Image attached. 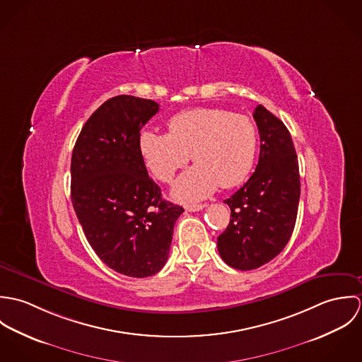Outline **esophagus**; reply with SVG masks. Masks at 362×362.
Here are the masks:
<instances>
[{
	"instance_id": "esophagus-1",
	"label": "esophagus",
	"mask_w": 362,
	"mask_h": 362,
	"mask_svg": "<svg viewBox=\"0 0 362 362\" xmlns=\"http://www.w3.org/2000/svg\"><path fill=\"white\" fill-rule=\"evenodd\" d=\"M206 205H187L185 209L188 210V211H199V210H202V209H205Z\"/></svg>"
}]
</instances>
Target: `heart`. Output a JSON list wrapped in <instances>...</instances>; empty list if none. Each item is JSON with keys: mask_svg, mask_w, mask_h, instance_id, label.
Wrapping results in <instances>:
<instances>
[{"mask_svg": "<svg viewBox=\"0 0 362 362\" xmlns=\"http://www.w3.org/2000/svg\"><path fill=\"white\" fill-rule=\"evenodd\" d=\"M138 146L149 171L163 182H170L191 156L197 164L178 178L173 195L195 202L218 185L233 188L248 177L257 153V131L247 115L198 107L171 117L168 134L144 129Z\"/></svg>", "mask_w": 362, "mask_h": 362, "instance_id": "obj_1", "label": "heart"}]
</instances>
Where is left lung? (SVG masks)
Here are the masks:
<instances>
[{
	"label": "left lung",
	"mask_w": 362,
	"mask_h": 362,
	"mask_svg": "<svg viewBox=\"0 0 362 362\" xmlns=\"http://www.w3.org/2000/svg\"><path fill=\"white\" fill-rule=\"evenodd\" d=\"M260 136L255 173L228 199L227 228L217 237L221 259L252 270L276 258L287 245L301 194L298 157L287 127L262 104L254 111Z\"/></svg>",
	"instance_id": "1"
}]
</instances>
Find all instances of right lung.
Here are the masks:
<instances>
[{
    "label": "right lung",
    "mask_w": 362,
    "mask_h": 362,
    "mask_svg": "<svg viewBox=\"0 0 362 362\" xmlns=\"http://www.w3.org/2000/svg\"><path fill=\"white\" fill-rule=\"evenodd\" d=\"M157 111L149 99H108L83 125L71 160V199L83 233L110 269L129 277L161 270L184 211L161 198L139 153L141 129Z\"/></svg>",
    "instance_id": "obj_1"
}]
</instances>
